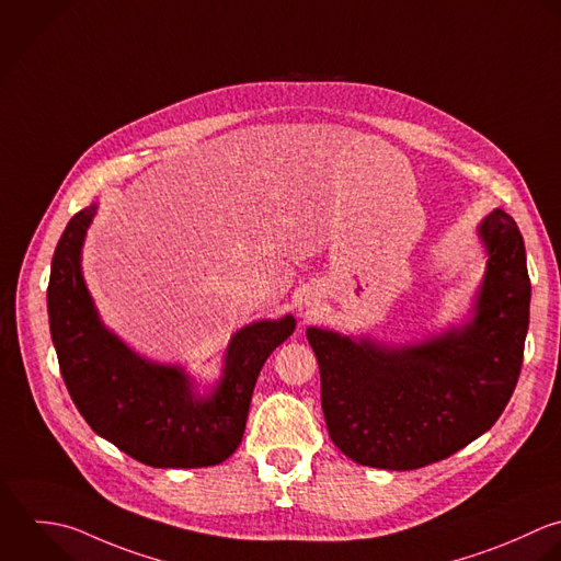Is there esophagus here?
I'll return each mask as SVG.
<instances>
[{"mask_svg":"<svg viewBox=\"0 0 561 561\" xmlns=\"http://www.w3.org/2000/svg\"><path fill=\"white\" fill-rule=\"evenodd\" d=\"M306 306H308V308H312V304H310V301H306Z\"/></svg>","mask_w":561,"mask_h":561,"instance_id":"esophagus-1","label":"esophagus"}]
</instances>
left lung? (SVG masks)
Here are the masks:
<instances>
[{
  "label": "left lung",
  "instance_id": "left-lung-1",
  "mask_svg": "<svg viewBox=\"0 0 561 561\" xmlns=\"http://www.w3.org/2000/svg\"><path fill=\"white\" fill-rule=\"evenodd\" d=\"M477 233L488 262L461 325L402 345L306 330L319 360L328 433L354 463L424 468L479 439L505 411L529 330L527 251L503 209L490 211Z\"/></svg>",
  "mask_w": 561,
  "mask_h": 561
}]
</instances>
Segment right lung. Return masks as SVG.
Masks as SVG:
<instances>
[{"label": "right lung", "instance_id": "1", "mask_svg": "<svg viewBox=\"0 0 561 561\" xmlns=\"http://www.w3.org/2000/svg\"><path fill=\"white\" fill-rule=\"evenodd\" d=\"M95 211L93 203L67 222L51 257L47 314L67 391L91 431L139 463L218 466L240 446L260 369L297 321L284 314L240 328L218 382L198 393L181 365L139 356L102 323L80 266Z\"/></svg>", "mask_w": 561, "mask_h": 561}]
</instances>
